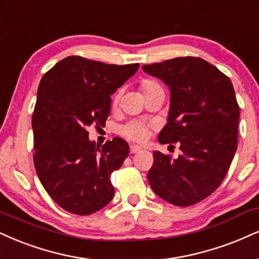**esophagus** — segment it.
I'll use <instances>...</instances> for the list:
<instances>
[{
    "instance_id": "1",
    "label": "esophagus",
    "mask_w": 259,
    "mask_h": 259,
    "mask_svg": "<svg viewBox=\"0 0 259 259\" xmlns=\"http://www.w3.org/2000/svg\"><path fill=\"white\" fill-rule=\"evenodd\" d=\"M139 151H142V148H140V146H138V145H131L130 146L131 154H136V152H139Z\"/></svg>"
}]
</instances>
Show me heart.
Masks as SVG:
<instances>
[{
  "mask_svg": "<svg viewBox=\"0 0 259 259\" xmlns=\"http://www.w3.org/2000/svg\"><path fill=\"white\" fill-rule=\"evenodd\" d=\"M139 89L140 91H142L143 96L145 97V96L151 94V92L159 90V89L162 88L157 81L152 80V79H144V80L140 81ZM120 98H121V90H117L113 95V98H111V109H115V108L117 107ZM149 133H150V126L143 122H139V121H130L128 123H126L122 128H121V135H122L124 138L137 143L144 142V140L148 138Z\"/></svg>",
  "mask_w": 259,
  "mask_h": 259,
  "instance_id": "b5f03b06",
  "label": "heart"
}]
</instances>
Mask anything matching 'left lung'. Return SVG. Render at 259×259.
<instances>
[{
  "label": "left lung",
  "instance_id": "8db88e82",
  "mask_svg": "<svg viewBox=\"0 0 259 259\" xmlns=\"http://www.w3.org/2000/svg\"><path fill=\"white\" fill-rule=\"evenodd\" d=\"M143 69L170 90L168 123L158 142L178 143L181 150L178 158L155 151L149 184L165 202L193 205L218 190L237 151L240 111L233 84L200 57H175Z\"/></svg>",
  "mask_w": 259,
  "mask_h": 259
}]
</instances>
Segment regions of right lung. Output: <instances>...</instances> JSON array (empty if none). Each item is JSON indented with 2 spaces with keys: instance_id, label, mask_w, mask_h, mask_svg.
<instances>
[{
  "instance_id": "obj_1",
  "label": "right lung",
  "mask_w": 259,
  "mask_h": 259,
  "mask_svg": "<svg viewBox=\"0 0 259 259\" xmlns=\"http://www.w3.org/2000/svg\"><path fill=\"white\" fill-rule=\"evenodd\" d=\"M138 68L68 56L41 78L32 115L33 163L43 187L66 211L91 215L113 199L110 175L128 156V144L115 137L100 148L86 128L104 126L110 95Z\"/></svg>"
}]
</instances>
